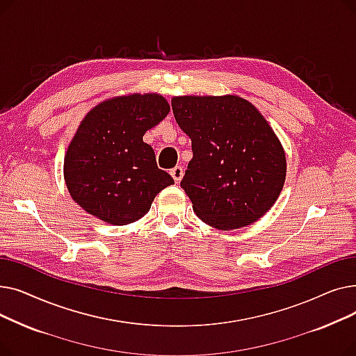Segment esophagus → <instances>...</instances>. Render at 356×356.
Segmentation results:
<instances>
[{"label": "esophagus", "instance_id": "1", "mask_svg": "<svg viewBox=\"0 0 356 356\" xmlns=\"http://www.w3.org/2000/svg\"><path fill=\"white\" fill-rule=\"evenodd\" d=\"M170 175L175 179V181L179 183L181 180V177H183V168L180 165H176V167H173L172 170H170Z\"/></svg>", "mask_w": 356, "mask_h": 356}]
</instances>
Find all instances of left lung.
<instances>
[{
	"label": "left lung",
	"instance_id": "8db88e82",
	"mask_svg": "<svg viewBox=\"0 0 356 356\" xmlns=\"http://www.w3.org/2000/svg\"><path fill=\"white\" fill-rule=\"evenodd\" d=\"M172 108L192 140L180 186L195 213L222 231L263 216L283 189L286 156L258 109L234 95L177 97Z\"/></svg>",
	"mask_w": 356,
	"mask_h": 356
}]
</instances>
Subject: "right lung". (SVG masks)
<instances>
[{"mask_svg":"<svg viewBox=\"0 0 356 356\" xmlns=\"http://www.w3.org/2000/svg\"><path fill=\"white\" fill-rule=\"evenodd\" d=\"M168 111L161 95L145 93L109 99L88 112L65 157L67 191L82 209L111 225H127L175 183L143 141Z\"/></svg>","mask_w":356,"mask_h":356,"instance_id":"obj_1","label":"right lung"}]
</instances>
